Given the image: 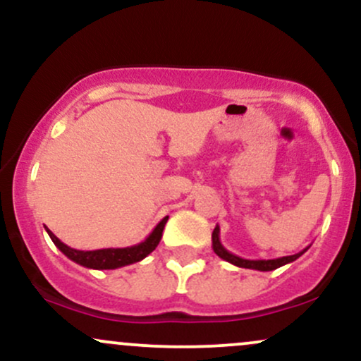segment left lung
Masks as SVG:
<instances>
[{
  "instance_id": "8db88e82",
  "label": "left lung",
  "mask_w": 361,
  "mask_h": 361,
  "mask_svg": "<svg viewBox=\"0 0 361 361\" xmlns=\"http://www.w3.org/2000/svg\"><path fill=\"white\" fill-rule=\"evenodd\" d=\"M211 238H213V250H214V253L219 258H223V260L230 262V264L236 265V267H241V269L260 270V272H270V270L279 269V267L290 264V262L298 260V258L302 255L304 252H307V248H309V247L304 248L302 252L295 253V255L272 258V260H247V258H241L238 255H235V253L228 252V250L223 247L221 240H219V226H218V224H216V228L213 230V236H211Z\"/></svg>"
}]
</instances>
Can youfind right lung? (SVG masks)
Instances as JSON below:
<instances>
[{
  "mask_svg": "<svg viewBox=\"0 0 361 361\" xmlns=\"http://www.w3.org/2000/svg\"><path fill=\"white\" fill-rule=\"evenodd\" d=\"M169 216L160 221L154 228V231L147 236L142 243L133 245V247H125V248H101V250H89V252H84V250H75L67 247L66 243H62L57 236L54 235L49 228L45 226V231L49 233L50 240L54 241V245L66 255L69 260L75 262V264L86 267V269H94V270H114L120 269V267L137 264V262L143 260L147 255H150L152 252L157 248L160 238H162V231L165 223H167Z\"/></svg>",
  "mask_w": 361,
  "mask_h": 361,
  "instance_id": "add662e5",
  "label": "right lung"
}]
</instances>
